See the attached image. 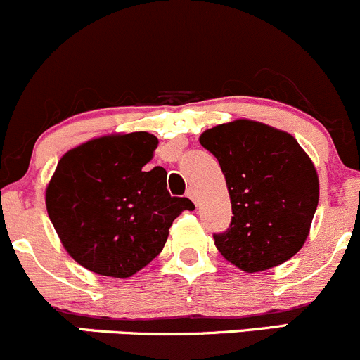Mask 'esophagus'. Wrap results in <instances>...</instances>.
Here are the masks:
<instances>
[{"label":"esophagus","mask_w":360,"mask_h":360,"mask_svg":"<svg viewBox=\"0 0 360 360\" xmlns=\"http://www.w3.org/2000/svg\"><path fill=\"white\" fill-rule=\"evenodd\" d=\"M186 197H188V198H191V200H193L195 204H197V193H195V190H193V188H188V191H186Z\"/></svg>","instance_id":"obj_1"}]
</instances>
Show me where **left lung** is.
I'll use <instances>...</instances> for the list:
<instances>
[{"mask_svg":"<svg viewBox=\"0 0 360 360\" xmlns=\"http://www.w3.org/2000/svg\"><path fill=\"white\" fill-rule=\"evenodd\" d=\"M198 141L219 162L232 204L230 229L212 236L219 253L244 273L294 257L319 205V174L299 142L251 120L209 128Z\"/></svg>","mask_w":360,"mask_h":360,"instance_id":"obj_1","label":"left lung"}]
</instances>
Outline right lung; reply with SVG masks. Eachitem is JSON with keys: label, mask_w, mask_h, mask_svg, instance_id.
Segmentation results:
<instances>
[{"label": "right lung", "mask_w": 360, "mask_h": 360, "mask_svg": "<svg viewBox=\"0 0 360 360\" xmlns=\"http://www.w3.org/2000/svg\"><path fill=\"white\" fill-rule=\"evenodd\" d=\"M158 139L112 134L70 149L45 190L47 214L70 257L93 273L130 278L160 255L174 219L195 205L170 197L167 170L146 165Z\"/></svg>", "instance_id": "1"}]
</instances>
